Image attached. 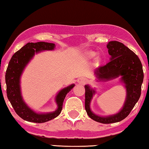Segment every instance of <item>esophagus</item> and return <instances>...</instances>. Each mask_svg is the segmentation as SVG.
<instances>
[{"label": "esophagus", "mask_w": 149, "mask_h": 149, "mask_svg": "<svg viewBox=\"0 0 149 149\" xmlns=\"http://www.w3.org/2000/svg\"><path fill=\"white\" fill-rule=\"evenodd\" d=\"M77 81L79 83V84H84L87 81V79H85V78H84V77H79V79H77Z\"/></svg>", "instance_id": "esophagus-1"}]
</instances>
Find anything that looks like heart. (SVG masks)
<instances>
[{
  "label": "heart",
  "instance_id": "obj_1",
  "mask_svg": "<svg viewBox=\"0 0 149 149\" xmlns=\"http://www.w3.org/2000/svg\"><path fill=\"white\" fill-rule=\"evenodd\" d=\"M87 56L90 58H94L95 56V53L94 52H89L87 53Z\"/></svg>",
  "mask_w": 149,
  "mask_h": 149
}]
</instances>
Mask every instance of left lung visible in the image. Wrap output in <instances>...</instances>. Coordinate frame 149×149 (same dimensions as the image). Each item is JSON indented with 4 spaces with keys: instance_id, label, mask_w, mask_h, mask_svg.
I'll list each match as a JSON object with an SVG mask.
<instances>
[{
    "instance_id": "1",
    "label": "left lung",
    "mask_w": 149,
    "mask_h": 149,
    "mask_svg": "<svg viewBox=\"0 0 149 149\" xmlns=\"http://www.w3.org/2000/svg\"><path fill=\"white\" fill-rule=\"evenodd\" d=\"M107 47L110 61L95 70V77L98 81H107L120 77V82L126 90L124 104L115 114L105 116L96 114L90 107L96 89L85 85V108L88 116L93 120L102 123H112L125 119L135 107L140 98L144 74L139 58L129 48L116 41H110Z\"/></svg>"
}]
</instances>
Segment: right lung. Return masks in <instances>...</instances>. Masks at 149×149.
Returning a JSON list of instances; mask_svg holds the SVG:
<instances>
[{
    "label": "right lung",
    "instance_id": "add662e5",
    "mask_svg": "<svg viewBox=\"0 0 149 149\" xmlns=\"http://www.w3.org/2000/svg\"><path fill=\"white\" fill-rule=\"evenodd\" d=\"M55 47V44L50 42H28L17 51L9 62L5 75L7 97L16 114L27 122L44 123L56 118L62 110L65 96L75 86V84H72L57 93L55 97L57 108L54 112H37L31 109L24 100L20 86V79L24 70L35 54L45 50H53Z\"/></svg>",
    "mask_w": 149,
    "mask_h": 149
}]
</instances>
